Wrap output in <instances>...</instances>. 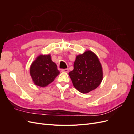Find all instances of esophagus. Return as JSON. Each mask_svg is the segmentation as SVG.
<instances>
[{
	"label": "esophagus",
	"mask_w": 134,
	"mask_h": 134,
	"mask_svg": "<svg viewBox=\"0 0 134 134\" xmlns=\"http://www.w3.org/2000/svg\"><path fill=\"white\" fill-rule=\"evenodd\" d=\"M62 72H68L69 71L68 69H64L62 70Z\"/></svg>",
	"instance_id": "obj_1"
}]
</instances>
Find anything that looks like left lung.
<instances>
[{
  "instance_id": "left-lung-1",
  "label": "left lung",
  "mask_w": 134,
  "mask_h": 134,
  "mask_svg": "<svg viewBox=\"0 0 134 134\" xmlns=\"http://www.w3.org/2000/svg\"><path fill=\"white\" fill-rule=\"evenodd\" d=\"M69 75L77 90L87 93L95 90L102 82V67L97 55L88 50L76 56L74 69Z\"/></svg>"
}]
</instances>
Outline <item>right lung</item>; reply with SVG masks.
Wrapping results in <instances>:
<instances>
[{"label":"right lung","mask_w":134,"mask_h":134,"mask_svg":"<svg viewBox=\"0 0 134 134\" xmlns=\"http://www.w3.org/2000/svg\"><path fill=\"white\" fill-rule=\"evenodd\" d=\"M60 73L50 55H40L32 63L30 74L35 84L44 87L53 82Z\"/></svg>","instance_id":"right-lung-1"}]
</instances>
